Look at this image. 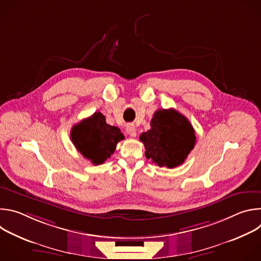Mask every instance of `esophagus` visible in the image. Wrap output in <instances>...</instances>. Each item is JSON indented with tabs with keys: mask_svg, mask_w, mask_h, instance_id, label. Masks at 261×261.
I'll return each instance as SVG.
<instances>
[{
	"mask_svg": "<svg viewBox=\"0 0 261 261\" xmlns=\"http://www.w3.org/2000/svg\"><path fill=\"white\" fill-rule=\"evenodd\" d=\"M126 131H127V133L131 136V137H135L136 136V129H135V127L133 126V125H128L127 127H126Z\"/></svg>",
	"mask_w": 261,
	"mask_h": 261,
	"instance_id": "esophagus-1",
	"label": "esophagus"
}]
</instances>
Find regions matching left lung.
<instances>
[{"mask_svg":"<svg viewBox=\"0 0 261 261\" xmlns=\"http://www.w3.org/2000/svg\"><path fill=\"white\" fill-rule=\"evenodd\" d=\"M139 139L144 144L145 157L167 168L182 164L196 142L188 119L173 108L158 109L151 120V129L141 133Z\"/></svg>","mask_w":261,"mask_h":261,"instance_id":"1","label":"left lung"}]
</instances>
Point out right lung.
Listing matches in <instances>:
<instances>
[{
	"label": "right lung",
	"mask_w": 261,
	"mask_h": 261,
	"mask_svg": "<svg viewBox=\"0 0 261 261\" xmlns=\"http://www.w3.org/2000/svg\"><path fill=\"white\" fill-rule=\"evenodd\" d=\"M70 135L77 151L94 165L104 163L115 153L117 143L125 138L120 128L108 125L99 111L74 125Z\"/></svg>",
	"instance_id": "1"
}]
</instances>
